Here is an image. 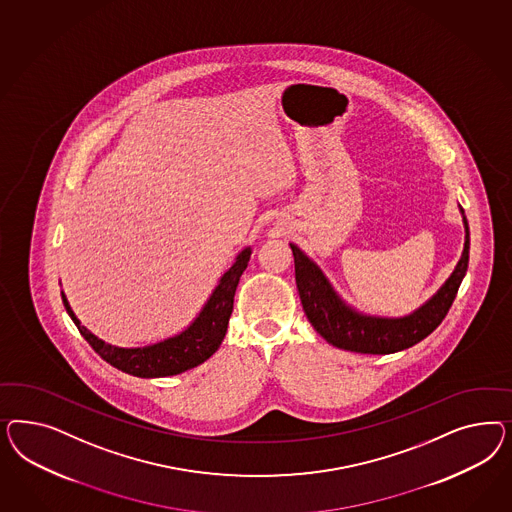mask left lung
Instances as JSON below:
<instances>
[{
    "label": "left lung",
    "instance_id": "left-lung-1",
    "mask_svg": "<svg viewBox=\"0 0 512 512\" xmlns=\"http://www.w3.org/2000/svg\"><path fill=\"white\" fill-rule=\"evenodd\" d=\"M465 223V249L460 263L437 295L413 315L402 319L366 317L347 308L332 291L323 272L291 244L295 255V276L298 295L313 328L328 343L364 355H390L413 347L430 336L447 317L460 289L469 263V227Z\"/></svg>",
    "mask_w": 512,
    "mask_h": 512
}]
</instances>
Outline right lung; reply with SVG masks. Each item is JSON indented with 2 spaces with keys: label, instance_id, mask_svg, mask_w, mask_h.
Returning <instances> with one entry per match:
<instances>
[{
  "label": "right lung",
  "instance_id": "1",
  "mask_svg": "<svg viewBox=\"0 0 512 512\" xmlns=\"http://www.w3.org/2000/svg\"><path fill=\"white\" fill-rule=\"evenodd\" d=\"M249 255L251 251L248 248L236 257V263L229 268V272H225L214 295L210 296L208 304L204 306V310L195 319L193 325L182 334L150 347H142V349L112 347L109 343L95 338L90 330L80 325V321L69 308L67 298L62 293L63 306L69 313V317L73 319V323L77 325L78 332L84 336V340L88 341L93 351L103 360H107L110 366L137 377L176 375L199 366L206 358L212 357L217 347L221 345L233 313L234 293H236L240 276L248 268Z\"/></svg>",
  "mask_w": 512,
  "mask_h": 512
}]
</instances>
